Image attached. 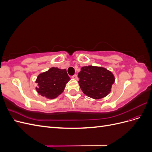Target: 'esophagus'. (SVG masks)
I'll return each mask as SVG.
<instances>
[{
    "label": "esophagus",
    "mask_w": 152,
    "mask_h": 152,
    "mask_svg": "<svg viewBox=\"0 0 152 152\" xmlns=\"http://www.w3.org/2000/svg\"><path fill=\"white\" fill-rule=\"evenodd\" d=\"M72 79H75V80H77L78 79V77H77V75H76V74H75V75H73L72 77Z\"/></svg>",
    "instance_id": "esophagus-1"
}]
</instances>
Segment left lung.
Listing matches in <instances>:
<instances>
[{"instance_id": "8db88e82", "label": "left lung", "mask_w": 152, "mask_h": 152, "mask_svg": "<svg viewBox=\"0 0 152 152\" xmlns=\"http://www.w3.org/2000/svg\"><path fill=\"white\" fill-rule=\"evenodd\" d=\"M78 76V82L82 92L88 97L95 99L107 96L115 82L113 73L103 67L83 66Z\"/></svg>"}]
</instances>
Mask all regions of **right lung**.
Masks as SVG:
<instances>
[{
	"mask_svg": "<svg viewBox=\"0 0 152 152\" xmlns=\"http://www.w3.org/2000/svg\"><path fill=\"white\" fill-rule=\"evenodd\" d=\"M70 80L66 69L52 67L38 75L35 82L39 87H36V90L44 97L54 99L63 93Z\"/></svg>",
	"mask_w": 152,
	"mask_h": 152,
	"instance_id": "right-lung-1",
	"label": "right lung"
}]
</instances>
